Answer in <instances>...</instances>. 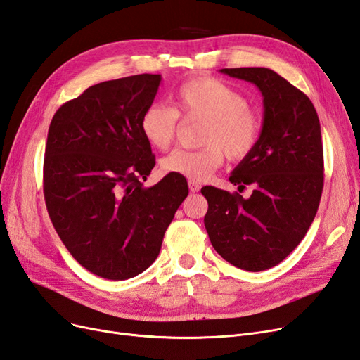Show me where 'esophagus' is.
<instances>
[{"label": "esophagus", "instance_id": "obj_1", "mask_svg": "<svg viewBox=\"0 0 360 360\" xmlns=\"http://www.w3.org/2000/svg\"><path fill=\"white\" fill-rule=\"evenodd\" d=\"M200 189H201V186H200V184H198L197 181H192V180L189 181V191H191V192H193V193H195V192H200Z\"/></svg>", "mask_w": 360, "mask_h": 360}]
</instances>
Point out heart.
<instances>
[{"label":"heart","mask_w":360,"mask_h":360,"mask_svg":"<svg viewBox=\"0 0 360 360\" xmlns=\"http://www.w3.org/2000/svg\"><path fill=\"white\" fill-rule=\"evenodd\" d=\"M176 111L153 103L141 115L139 129L147 143L158 150L171 147L177 135L179 115L205 122L200 150H174L160 160L165 174L188 180H205L222 167L225 155L233 162L249 158L257 148L263 123L248 105L243 93L226 82L198 76L183 82L172 96Z\"/></svg>","instance_id":"obj_1"}]
</instances>
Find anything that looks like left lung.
<instances>
[{
  "instance_id": "obj_1",
  "label": "left lung",
  "mask_w": 360,
  "mask_h": 360,
  "mask_svg": "<svg viewBox=\"0 0 360 360\" xmlns=\"http://www.w3.org/2000/svg\"><path fill=\"white\" fill-rule=\"evenodd\" d=\"M255 84L264 103L261 138L230 181L254 184L248 200L205 186V230L216 252L248 271H261L287 258L317 214L324 181L320 120L309 97L266 68L222 69Z\"/></svg>"
}]
</instances>
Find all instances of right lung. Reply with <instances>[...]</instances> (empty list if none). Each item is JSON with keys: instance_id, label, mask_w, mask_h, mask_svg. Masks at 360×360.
<instances>
[{"instance_id": "1", "label": "right lung", "mask_w": 360, "mask_h": 360, "mask_svg": "<svg viewBox=\"0 0 360 360\" xmlns=\"http://www.w3.org/2000/svg\"><path fill=\"white\" fill-rule=\"evenodd\" d=\"M160 75L105 81L61 105L43 160V193L53 228L91 274L134 278L153 264L167 228L188 197L184 177L168 174L144 188L155 167L139 120Z\"/></svg>"}]
</instances>
